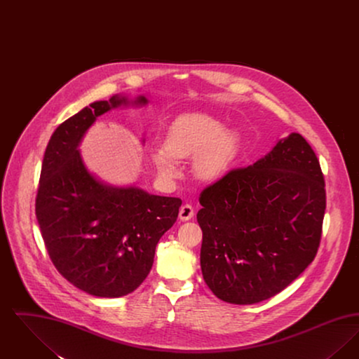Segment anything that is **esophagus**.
Masks as SVG:
<instances>
[{
    "mask_svg": "<svg viewBox=\"0 0 359 359\" xmlns=\"http://www.w3.org/2000/svg\"><path fill=\"white\" fill-rule=\"evenodd\" d=\"M194 207L191 205H184L180 207V211H179V218L180 221H189L191 218H194Z\"/></svg>",
    "mask_w": 359,
    "mask_h": 359,
    "instance_id": "obj_1",
    "label": "esophagus"
}]
</instances>
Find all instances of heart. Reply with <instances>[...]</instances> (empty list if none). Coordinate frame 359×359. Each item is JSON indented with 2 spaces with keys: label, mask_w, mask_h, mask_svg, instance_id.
<instances>
[{
  "label": "heart",
  "mask_w": 359,
  "mask_h": 359,
  "mask_svg": "<svg viewBox=\"0 0 359 359\" xmlns=\"http://www.w3.org/2000/svg\"><path fill=\"white\" fill-rule=\"evenodd\" d=\"M239 152V135L224 128L222 120L203 113H192L172 122L163 148L151 158L157 172L168 179L179 176L177 160L192 157V170L205 182H217L231 170Z\"/></svg>",
  "instance_id": "heart-1"
}]
</instances>
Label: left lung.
<instances>
[{"label":"left lung","mask_w":359,"mask_h":359,"mask_svg":"<svg viewBox=\"0 0 359 359\" xmlns=\"http://www.w3.org/2000/svg\"><path fill=\"white\" fill-rule=\"evenodd\" d=\"M199 202L202 274L226 303L248 306L272 297L316 256L325 177L299 133L278 140L255 164L229 172Z\"/></svg>","instance_id":"8db88e82"}]
</instances>
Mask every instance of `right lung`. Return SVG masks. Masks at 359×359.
<instances>
[{
	"mask_svg": "<svg viewBox=\"0 0 359 359\" xmlns=\"http://www.w3.org/2000/svg\"><path fill=\"white\" fill-rule=\"evenodd\" d=\"M148 102L144 95L116 94L90 103L56 128L43 158L36 196L41 237L59 273L97 297H121L141 285L158 239L176 222L182 205L179 198L104 183L79 151L100 116Z\"/></svg>",
	"mask_w": 359,
	"mask_h": 359,
	"instance_id": "right-lung-1",
	"label": "right lung"
}]
</instances>
